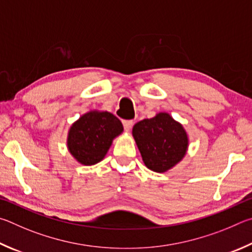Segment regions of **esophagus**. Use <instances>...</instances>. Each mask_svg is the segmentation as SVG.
I'll list each match as a JSON object with an SVG mask.
<instances>
[{"label":"esophagus","instance_id":"1","mask_svg":"<svg viewBox=\"0 0 252 252\" xmlns=\"http://www.w3.org/2000/svg\"><path fill=\"white\" fill-rule=\"evenodd\" d=\"M123 125H124V128H125V130L128 131L131 129V127H133L134 122L133 121H124Z\"/></svg>","mask_w":252,"mask_h":252}]
</instances>
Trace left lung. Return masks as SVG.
Segmentation results:
<instances>
[{"instance_id":"8db88e82","label":"left lung","mask_w":252,"mask_h":252,"mask_svg":"<svg viewBox=\"0 0 252 252\" xmlns=\"http://www.w3.org/2000/svg\"><path fill=\"white\" fill-rule=\"evenodd\" d=\"M133 136L145 166L156 173H166L182 161L189 145L184 126L168 113L135 124Z\"/></svg>"}]
</instances>
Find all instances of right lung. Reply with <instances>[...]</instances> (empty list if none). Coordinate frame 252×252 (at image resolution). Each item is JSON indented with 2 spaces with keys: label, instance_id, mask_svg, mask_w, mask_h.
<instances>
[{
  "label": "right lung",
  "instance_id": "obj_1",
  "mask_svg": "<svg viewBox=\"0 0 252 252\" xmlns=\"http://www.w3.org/2000/svg\"><path fill=\"white\" fill-rule=\"evenodd\" d=\"M123 130L122 122L112 113L91 110L70 126L67 136L68 152L79 164L95 165L103 160L114 138Z\"/></svg>",
  "mask_w": 252,
  "mask_h": 252
}]
</instances>
